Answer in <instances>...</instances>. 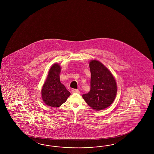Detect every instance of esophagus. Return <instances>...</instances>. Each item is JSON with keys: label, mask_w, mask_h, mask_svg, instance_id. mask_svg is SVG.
<instances>
[{"label": "esophagus", "mask_w": 154, "mask_h": 154, "mask_svg": "<svg viewBox=\"0 0 154 154\" xmlns=\"http://www.w3.org/2000/svg\"><path fill=\"white\" fill-rule=\"evenodd\" d=\"M72 92L73 94H80V92L77 89H72Z\"/></svg>", "instance_id": "34e87169"}]
</instances>
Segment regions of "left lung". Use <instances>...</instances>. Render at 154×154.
<instances>
[{
	"label": "left lung",
	"instance_id": "left-lung-1",
	"mask_svg": "<svg viewBox=\"0 0 154 154\" xmlns=\"http://www.w3.org/2000/svg\"><path fill=\"white\" fill-rule=\"evenodd\" d=\"M90 90L82 95L89 106L96 111L109 107L115 100L117 85L113 76L101 63L94 60L90 62Z\"/></svg>",
	"mask_w": 154,
	"mask_h": 154
}]
</instances>
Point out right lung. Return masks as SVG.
<instances>
[{"label":"right lung","mask_w":154,"mask_h":154,"mask_svg":"<svg viewBox=\"0 0 154 154\" xmlns=\"http://www.w3.org/2000/svg\"><path fill=\"white\" fill-rule=\"evenodd\" d=\"M60 66L58 64H54L51 67L42 89L43 101L46 105L53 107L61 106L70 95V92L60 82Z\"/></svg>","instance_id":"1"}]
</instances>
